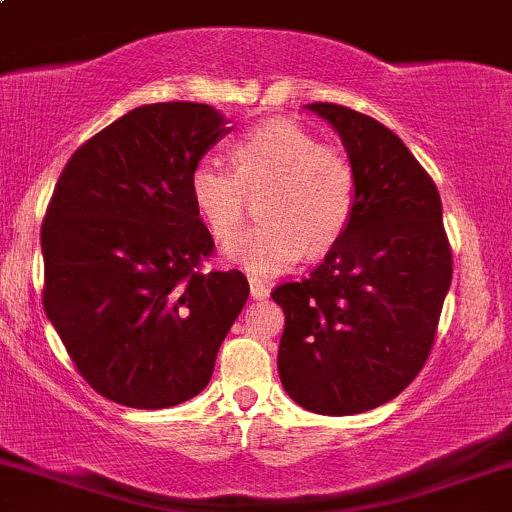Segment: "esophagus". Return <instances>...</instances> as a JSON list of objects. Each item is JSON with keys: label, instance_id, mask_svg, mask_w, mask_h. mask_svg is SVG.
<instances>
[{"label": "esophagus", "instance_id": "esophagus-1", "mask_svg": "<svg viewBox=\"0 0 512 512\" xmlns=\"http://www.w3.org/2000/svg\"><path fill=\"white\" fill-rule=\"evenodd\" d=\"M250 296L255 298V301H264V298L269 296V286L262 284L260 279H250Z\"/></svg>", "mask_w": 512, "mask_h": 512}]
</instances>
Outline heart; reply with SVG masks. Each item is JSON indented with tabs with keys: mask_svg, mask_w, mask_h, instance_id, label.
<instances>
[{
	"mask_svg": "<svg viewBox=\"0 0 512 512\" xmlns=\"http://www.w3.org/2000/svg\"><path fill=\"white\" fill-rule=\"evenodd\" d=\"M261 197L263 223L243 237L251 199ZM197 214L226 257L257 279L281 274L308 255H325L346 236L358 207V173L339 146L320 144L289 117H267L231 146V168L214 158L190 173Z\"/></svg>",
	"mask_w": 512,
	"mask_h": 512,
	"instance_id": "1",
	"label": "heart"
}]
</instances>
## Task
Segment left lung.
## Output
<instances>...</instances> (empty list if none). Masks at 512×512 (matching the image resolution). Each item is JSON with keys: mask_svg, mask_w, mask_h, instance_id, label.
<instances>
[{"mask_svg": "<svg viewBox=\"0 0 512 512\" xmlns=\"http://www.w3.org/2000/svg\"><path fill=\"white\" fill-rule=\"evenodd\" d=\"M308 108L342 137L358 207L310 276L274 286L286 317L276 363L296 404L361 414L395 399L428 361L452 250L436 182L392 129L337 103Z\"/></svg>", "mask_w": 512, "mask_h": 512, "instance_id": "8db88e82", "label": "left lung"}]
</instances>
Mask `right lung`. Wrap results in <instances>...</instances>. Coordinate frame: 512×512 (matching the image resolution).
Instances as JSON below:
<instances>
[{"label":"right lung","mask_w":512,"mask_h":512,"mask_svg":"<svg viewBox=\"0 0 512 512\" xmlns=\"http://www.w3.org/2000/svg\"><path fill=\"white\" fill-rule=\"evenodd\" d=\"M223 125L204 103L129 110L74 151L50 197L45 315L81 378L122 407L199 395L248 301L243 272H202L214 238L190 197Z\"/></svg>","instance_id":"right-lung-1"}]
</instances>
